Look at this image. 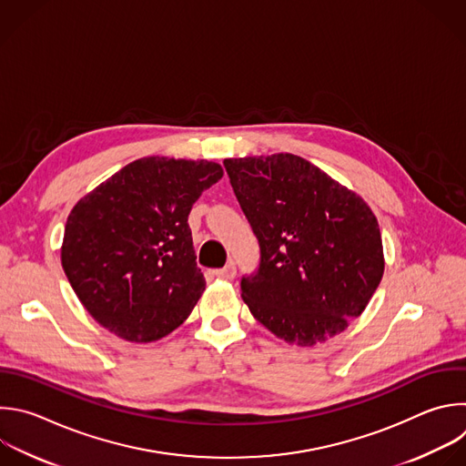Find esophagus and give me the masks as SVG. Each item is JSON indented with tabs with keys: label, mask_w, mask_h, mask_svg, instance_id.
Instances as JSON below:
<instances>
[{
	"label": "esophagus",
	"mask_w": 466,
	"mask_h": 466,
	"mask_svg": "<svg viewBox=\"0 0 466 466\" xmlns=\"http://www.w3.org/2000/svg\"><path fill=\"white\" fill-rule=\"evenodd\" d=\"M236 265H234V261H230V263H227L225 267H221V268H216L214 270V274L216 276H219V278H225V279H234L236 278Z\"/></svg>",
	"instance_id": "1"
}]
</instances>
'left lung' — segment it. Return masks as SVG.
Returning a JSON list of instances; mask_svg holds the SVG:
<instances>
[{"mask_svg": "<svg viewBox=\"0 0 466 466\" xmlns=\"http://www.w3.org/2000/svg\"><path fill=\"white\" fill-rule=\"evenodd\" d=\"M223 165L259 245L258 268L241 278L252 317L298 346L342 333L362 315L384 272L370 207L292 153Z\"/></svg>", "mask_w": 466, "mask_h": 466, "instance_id": "8db88e82", "label": "left lung"}]
</instances>
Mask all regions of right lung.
I'll list each match as a JSON object with an SVG mask.
<instances>
[{"label":"right lung","mask_w":466,"mask_h":466,"mask_svg":"<svg viewBox=\"0 0 466 466\" xmlns=\"http://www.w3.org/2000/svg\"><path fill=\"white\" fill-rule=\"evenodd\" d=\"M221 177L210 161L144 157L75 205L62 267L102 328L142 344L188 319L205 290L188 214Z\"/></svg>","instance_id":"obj_1"}]
</instances>
